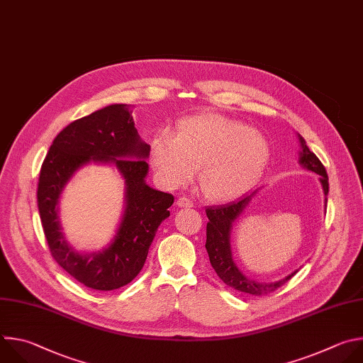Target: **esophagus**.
Listing matches in <instances>:
<instances>
[{"label":"esophagus","instance_id":"obj_1","mask_svg":"<svg viewBox=\"0 0 363 363\" xmlns=\"http://www.w3.org/2000/svg\"><path fill=\"white\" fill-rule=\"evenodd\" d=\"M177 206L179 207H193L194 204H193V201L189 199V197H179L177 199Z\"/></svg>","mask_w":363,"mask_h":363}]
</instances>
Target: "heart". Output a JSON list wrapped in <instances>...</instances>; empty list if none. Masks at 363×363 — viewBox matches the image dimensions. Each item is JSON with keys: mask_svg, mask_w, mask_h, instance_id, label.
<instances>
[{"mask_svg": "<svg viewBox=\"0 0 363 363\" xmlns=\"http://www.w3.org/2000/svg\"><path fill=\"white\" fill-rule=\"evenodd\" d=\"M270 153L263 133L214 113L180 120L174 133L163 130L150 143V163L164 187L187 184L197 169L201 194L217 203L250 193L262 180Z\"/></svg>", "mask_w": 363, "mask_h": 363, "instance_id": "1", "label": "heart"}]
</instances>
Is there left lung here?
Masks as SVG:
<instances>
[{"label": "left lung", "instance_id": "left-lung-1", "mask_svg": "<svg viewBox=\"0 0 363 363\" xmlns=\"http://www.w3.org/2000/svg\"><path fill=\"white\" fill-rule=\"evenodd\" d=\"M301 150H299V164L320 176V184L323 187L325 193V208L328 204V193H329V183H328V174L325 170V166L320 163V160L316 157L315 153L309 150L306 146L305 138L298 134ZM257 191L253 194L245 197L243 200L238 203H232L229 206H211L206 210V214L208 217V223L206 228V250L208 253V259L211 263V267L217 273L228 286H230L235 291H239L242 294L255 295V296H263L267 294H272L277 287L284 284L294 274H296L298 270L289 273L280 280L276 281H257L255 279L247 277L235 263L233 255H232V245H230V235L233 225L242 216L245 208L249 206L252 199L256 196Z\"/></svg>", "mask_w": 363, "mask_h": 363}]
</instances>
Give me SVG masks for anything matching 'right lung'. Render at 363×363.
<instances>
[{"mask_svg": "<svg viewBox=\"0 0 363 363\" xmlns=\"http://www.w3.org/2000/svg\"><path fill=\"white\" fill-rule=\"evenodd\" d=\"M150 146L144 143L127 104H110L68 124L54 138L40 172L37 203L41 225L55 262L96 291H114L143 269L150 245L170 216L174 197L146 183ZM90 162L113 165L125 179V210L111 243L99 252H80L62 233L57 206L77 172Z\"/></svg>", "mask_w": 363, "mask_h": 363, "instance_id": "add662e5", "label": "right lung"}]
</instances>
